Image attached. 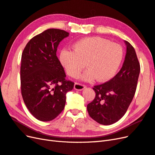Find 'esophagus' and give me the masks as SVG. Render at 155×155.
Wrapping results in <instances>:
<instances>
[{
    "mask_svg": "<svg viewBox=\"0 0 155 155\" xmlns=\"http://www.w3.org/2000/svg\"><path fill=\"white\" fill-rule=\"evenodd\" d=\"M86 87V85H83V84H81V83H79L76 82L74 84V89L75 90H78V91H82L83 90L84 88Z\"/></svg>",
    "mask_w": 155,
    "mask_h": 155,
    "instance_id": "obj_1",
    "label": "esophagus"
}]
</instances>
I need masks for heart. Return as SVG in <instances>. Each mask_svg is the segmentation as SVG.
Listing matches in <instances>:
<instances>
[{
	"mask_svg": "<svg viewBox=\"0 0 155 155\" xmlns=\"http://www.w3.org/2000/svg\"><path fill=\"white\" fill-rule=\"evenodd\" d=\"M123 59V50L116 43L100 37H88L77 41L73 51L63 50L59 61L69 76L76 78L85 67L82 79L107 81L114 77Z\"/></svg>",
	"mask_w": 155,
	"mask_h": 155,
	"instance_id": "1",
	"label": "heart"
}]
</instances>
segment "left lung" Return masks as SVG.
<instances>
[{"label":"left lung","mask_w":155,"mask_h":155,"mask_svg":"<svg viewBox=\"0 0 155 155\" xmlns=\"http://www.w3.org/2000/svg\"><path fill=\"white\" fill-rule=\"evenodd\" d=\"M127 52L123 66L116 76L95 85L94 100L87 105L91 118L102 125H111L125 114L137 90L140 65L133 46L125 41Z\"/></svg>","instance_id":"1"}]
</instances>
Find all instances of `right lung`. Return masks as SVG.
Returning <instances> with one entry per match:
<instances>
[{
  "label": "right lung",
  "mask_w": 155,
  "mask_h": 155,
  "mask_svg": "<svg viewBox=\"0 0 155 155\" xmlns=\"http://www.w3.org/2000/svg\"><path fill=\"white\" fill-rule=\"evenodd\" d=\"M69 33L50 28L27 43L21 57V89L25 104L36 119L53 120L63 111L66 94L74 83L65 79L64 68L56 55L58 46Z\"/></svg>",
  "instance_id": "add662e5"
}]
</instances>
